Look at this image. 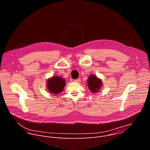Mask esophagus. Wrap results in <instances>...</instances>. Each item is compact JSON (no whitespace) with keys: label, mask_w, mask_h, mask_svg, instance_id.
I'll return each mask as SVG.
<instances>
[{"label":"esophagus","mask_w":150,"mask_h":150,"mask_svg":"<svg viewBox=\"0 0 150 150\" xmlns=\"http://www.w3.org/2000/svg\"><path fill=\"white\" fill-rule=\"evenodd\" d=\"M74 81H75V82H76L79 83V82H81V79H80V78H78V79H75V80H74Z\"/></svg>","instance_id":"esophagus-1"}]
</instances>
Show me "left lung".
<instances>
[{
    "instance_id": "left-lung-1",
    "label": "left lung",
    "mask_w": 150,
    "mask_h": 150,
    "mask_svg": "<svg viewBox=\"0 0 150 150\" xmlns=\"http://www.w3.org/2000/svg\"><path fill=\"white\" fill-rule=\"evenodd\" d=\"M88 88L93 93H96L100 90L102 86V81L94 75H90L87 81Z\"/></svg>"
}]
</instances>
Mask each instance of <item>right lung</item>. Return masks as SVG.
I'll list each match as a JSON object with an SVG mask.
<instances>
[{
    "instance_id": "right-lung-1",
    "label": "right lung",
    "mask_w": 150,
    "mask_h": 150,
    "mask_svg": "<svg viewBox=\"0 0 150 150\" xmlns=\"http://www.w3.org/2000/svg\"><path fill=\"white\" fill-rule=\"evenodd\" d=\"M65 81L60 76H53L47 81V88L50 93L57 94L61 93L65 86Z\"/></svg>"
}]
</instances>
